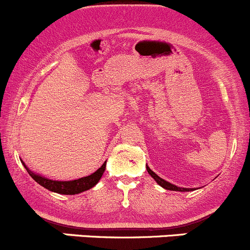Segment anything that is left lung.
<instances>
[{
	"label": "left lung",
	"instance_id": "8db88e82",
	"mask_svg": "<svg viewBox=\"0 0 250 250\" xmlns=\"http://www.w3.org/2000/svg\"><path fill=\"white\" fill-rule=\"evenodd\" d=\"M147 171H148V174H149L150 176H152L153 179H154L155 181H157V184L159 185V186H162L163 188L170 189V191H180V192H188V191H192V188H182V187H177V186H175V185L170 184V182L165 181V180H163L162 177L158 176V175L155 174L154 171H152V170H150L148 167H147Z\"/></svg>",
	"mask_w": 250,
	"mask_h": 250
}]
</instances>
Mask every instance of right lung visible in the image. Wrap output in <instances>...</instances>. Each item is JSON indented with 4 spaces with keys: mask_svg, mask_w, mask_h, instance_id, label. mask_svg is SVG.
<instances>
[{
    "mask_svg": "<svg viewBox=\"0 0 250 250\" xmlns=\"http://www.w3.org/2000/svg\"><path fill=\"white\" fill-rule=\"evenodd\" d=\"M23 165L26 169V171L29 172V175H30V176L33 177L39 185H41L42 187H44V188L48 189V191L56 192V193H59V194H78V193H81V192L92 188V187L96 186L97 182L100 181L103 172H104L105 170V163H104V164H103L97 171L91 174L90 176L81 177V179H78V180H71V181H54V180L46 179V177L41 176V175L35 174L34 171L29 170V167H26L24 163Z\"/></svg>",
    "mask_w": 250,
    "mask_h": 250,
    "instance_id": "1",
    "label": "right lung"
}]
</instances>
